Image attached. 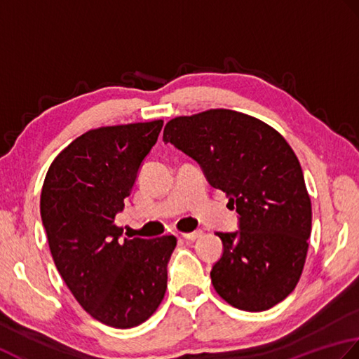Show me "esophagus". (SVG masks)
I'll return each instance as SVG.
<instances>
[{
  "label": "esophagus",
  "instance_id": "esophagus-1",
  "mask_svg": "<svg viewBox=\"0 0 359 359\" xmlns=\"http://www.w3.org/2000/svg\"><path fill=\"white\" fill-rule=\"evenodd\" d=\"M203 233V231H194V232H184L182 233V238H186V240H195V238H198Z\"/></svg>",
  "mask_w": 359,
  "mask_h": 359
}]
</instances>
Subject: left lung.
I'll list each match as a JSON object with an SVG mask.
<instances>
[{"label": "left lung", "instance_id": "8db88e82", "mask_svg": "<svg viewBox=\"0 0 359 359\" xmlns=\"http://www.w3.org/2000/svg\"><path fill=\"white\" fill-rule=\"evenodd\" d=\"M163 141L194 158L237 209L240 229L217 232L218 296L245 311L282 302L301 279L311 232L310 195L290 144L263 121L224 108L169 121Z\"/></svg>", "mask_w": 359, "mask_h": 359}]
</instances>
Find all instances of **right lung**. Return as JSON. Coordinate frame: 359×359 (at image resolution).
Here are the masks:
<instances>
[{
	"instance_id": "1",
	"label": "right lung",
	"mask_w": 359,
	"mask_h": 359,
	"mask_svg": "<svg viewBox=\"0 0 359 359\" xmlns=\"http://www.w3.org/2000/svg\"><path fill=\"white\" fill-rule=\"evenodd\" d=\"M163 121L86 131L49 165L40 212L62 279L99 323L131 328L163 302L177 237L123 238L114 217L133 187Z\"/></svg>"
}]
</instances>
